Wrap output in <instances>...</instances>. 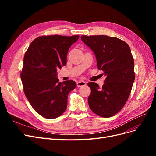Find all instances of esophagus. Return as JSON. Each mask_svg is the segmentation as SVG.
<instances>
[{"label":"esophagus","instance_id":"34e87169","mask_svg":"<svg viewBox=\"0 0 156 156\" xmlns=\"http://www.w3.org/2000/svg\"><path fill=\"white\" fill-rule=\"evenodd\" d=\"M86 84H87V83L85 81H79L77 83V86L78 87L84 86V85H86Z\"/></svg>","mask_w":156,"mask_h":156}]
</instances>
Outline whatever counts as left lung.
I'll list each match as a JSON object with an SVG mask.
<instances>
[{"label":"left lung","instance_id":"obj_1","mask_svg":"<svg viewBox=\"0 0 156 156\" xmlns=\"http://www.w3.org/2000/svg\"><path fill=\"white\" fill-rule=\"evenodd\" d=\"M81 38L93 51L98 68L106 76L101 88L96 83H88L91 89L89 107L100 116H114L126 104L135 78L131 49L125 41L115 37L83 35Z\"/></svg>","mask_w":156,"mask_h":156}]
</instances>
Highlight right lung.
Segmentation results:
<instances>
[{
    "label": "right lung",
    "mask_w": 156,
    "mask_h": 156,
    "mask_svg": "<svg viewBox=\"0 0 156 156\" xmlns=\"http://www.w3.org/2000/svg\"><path fill=\"white\" fill-rule=\"evenodd\" d=\"M79 37V35L40 36L25 54L21 72L23 90L33 108L46 119H56L63 114L68 94L76 87L72 80L59 82L56 71L66 64L69 48Z\"/></svg>",
    "instance_id": "right-lung-1"
}]
</instances>
